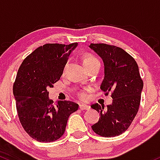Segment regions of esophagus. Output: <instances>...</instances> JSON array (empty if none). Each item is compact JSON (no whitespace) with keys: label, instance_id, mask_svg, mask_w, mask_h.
I'll use <instances>...</instances> for the list:
<instances>
[{"label":"esophagus","instance_id":"obj_1","mask_svg":"<svg viewBox=\"0 0 160 160\" xmlns=\"http://www.w3.org/2000/svg\"><path fill=\"white\" fill-rule=\"evenodd\" d=\"M79 108L82 110H84V109H90V106L85 105V104H80L79 105Z\"/></svg>","mask_w":160,"mask_h":160}]
</instances>
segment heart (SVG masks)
<instances>
[{
    "label": "heart",
    "mask_w": 160,
    "mask_h": 160,
    "mask_svg": "<svg viewBox=\"0 0 160 160\" xmlns=\"http://www.w3.org/2000/svg\"><path fill=\"white\" fill-rule=\"evenodd\" d=\"M83 62H84V65H85L86 69H88V68L92 67L97 64L100 63V61L96 57H94V55L92 54H90V53H87V54L85 55L84 57V60H83ZM79 98L82 100H85L86 98H88V95L86 94L85 91H81L78 94Z\"/></svg>",
    "instance_id": "1"
}]
</instances>
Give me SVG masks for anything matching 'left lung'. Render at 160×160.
I'll return each instance as SVG.
<instances>
[{"mask_svg":"<svg viewBox=\"0 0 160 160\" xmlns=\"http://www.w3.org/2000/svg\"><path fill=\"white\" fill-rule=\"evenodd\" d=\"M89 48L102 59L104 78L100 89L111 93L112 103L104 109V104H92L100 115L91 126L98 135L112 138L125 132L137 115L143 83L134 59L122 48L106 44H91Z\"/></svg>","mask_w":160,"mask_h":160,"instance_id":"1","label":"left lung"}]
</instances>
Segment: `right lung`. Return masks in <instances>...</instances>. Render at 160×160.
<instances>
[{
	"label": "right lung",
	"mask_w": 160,
	"mask_h": 160,
	"mask_svg": "<svg viewBox=\"0 0 160 160\" xmlns=\"http://www.w3.org/2000/svg\"><path fill=\"white\" fill-rule=\"evenodd\" d=\"M78 43L46 44L23 60L13 85L17 113L24 130L39 142H53L62 136L77 103L49 98L48 89L60 80L69 55Z\"/></svg>",
	"instance_id": "1"
}]
</instances>
